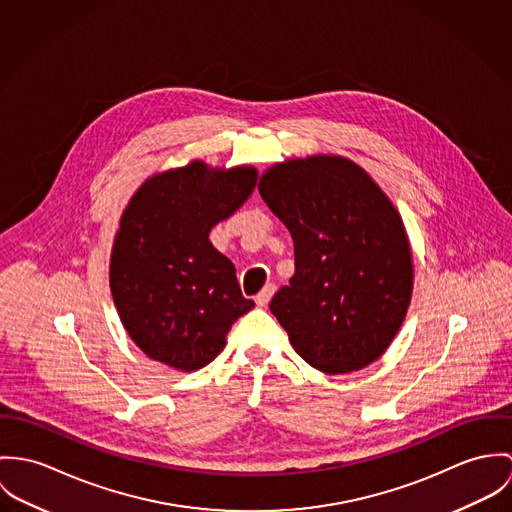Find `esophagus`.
Here are the masks:
<instances>
[{"label": "esophagus", "mask_w": 512, "mask_h": 512, "mask_svg": "<svg viewBox=\"0 0 512 512\" xmlns=\"http://www.w3.org/2000/svg\"><path fill=\"white\" fill-rule=\"evenodd\" d=\"M275 290H277V286L275 284H267L257 296H255V302H257V306H267L269 304V300L273 298V294H275Z\"/></svg>", "instance_id": "esophagus-1"}]
</instances>
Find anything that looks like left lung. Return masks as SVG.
<instances>
[{
    "label": "left lung",
    "instance_id": "obj_1",
    "mask_svg": "<svg viewBox=\"0 0 512 512\" xmlns=\"http://www.w3.org/2000/svg\"><path fill=\"white\" fill-rule=\"evenodd\" d=\"M259 194L294 241V277L269 306L294 351L330 375L365 369L395 340L412 298V251L395 204L340 155L275 163Z\"/></svg>",
    "mask_w": 512,
    "mask_h": 512
}]
</instances>
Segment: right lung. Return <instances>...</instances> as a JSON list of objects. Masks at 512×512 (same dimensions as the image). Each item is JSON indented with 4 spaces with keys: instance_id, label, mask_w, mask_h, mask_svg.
Listing matches in <instances>:
<instances>
[{
    "instance_id": "add662e5",
    "label": "right lung",
    "mask_w": 512,
    "mask_h": 512,
    "mask_svg": "<svg viewBox=\"0 0 512 512\" xmlns=\"http://www.w3.org/2000/svg\"><path fill=\"white\" fill-rule=\"evenodd\" d=\"M257 169L200 159L149 176L125 206L110 257L119 320L151 359L182 373L212 363L255 302L210 243L212 228L253 192Z\"/></svg>"
}]
</instances>
